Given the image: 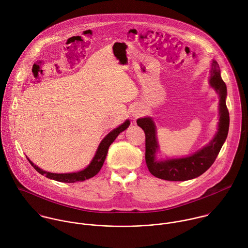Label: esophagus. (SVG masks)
<instances>
[{
    "mask_svg": "<svg viewBox=\"0 0 248 248\" xmlns=\"http://www.w3.org/2000/svg\"><path fill=\"white\" fill-rule=\"evenodd\" d=\"M134 115H135V116H138V115H140L139 111H134V112H133V116H134Z\"/></svg>",
    "mask_w": 248,
    "mask_h": 248,
    "instance_id": "34e87169",
    "label": "esophagus"
}]
</instances>
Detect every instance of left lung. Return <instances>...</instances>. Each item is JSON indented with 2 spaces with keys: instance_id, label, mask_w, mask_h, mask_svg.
Returning a JSON list of instances; mask_svg holds the SVG:
<instances>
[{
  "instance_id": "1",
  "label": "left lung",
  "mask_w": 248,
  "mask_h": 248,
  "mask_svg": "<svg viewBox=\"0 0 248 248\" xmlns=\"http://www.w3.org/2000/svg\"><path fill=\"white\" fill-rule=\"evenodd\" d=\"M210 84L217 93H218L220 97L218 131L210 144L190 156L157 161L155 159V153L158 149V144L156 141L155 124L151 118L137 120V124L144 130L146 136V164L151 174L155 177L172 182L191 180L205 173L217 159L221 147L227 138L230 119L225 101L227 88L220 76L219 65L216 61H213L212 63Z\"/></svg>"
}]
</instances>
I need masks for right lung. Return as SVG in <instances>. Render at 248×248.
Returning <instances> with one entry per match:
<instances>
[{
    "mask_svg": "<svg viewBox=\"0 0 248 248\" xmlns=\"http://www.w3.org/2000/svg\"><path fill=\"white\" fill-rule=\"evenodd\" d=\"M129 121H125L123 124H121L119 127L115 128L114 130H112L110 133H108L105 138L101 141V143L98 146V149L96 151V154L94 155V157L93 158L92 162L89 164V166L87 168H85L84 170L80 171V172H76V173H69V174H55V173H50V172H46L41 170L40 168H38L37 166H35L29 158V162L31 164V166L41 175L45 176L48 179L57 181V182H61V183H76V182H83L85 180L91 179L93 176H95L101 169L104 160L106 158L107 153H108V149L110 147V145L115 141V139L117 138V136L124 130H125L128 125H129Z\"/></svg>",
    "mask_w": 248,
    "mask_h": 248,
    "instance_id": "add662e5",
    "label": "right lung"
}]
</instances>
